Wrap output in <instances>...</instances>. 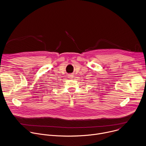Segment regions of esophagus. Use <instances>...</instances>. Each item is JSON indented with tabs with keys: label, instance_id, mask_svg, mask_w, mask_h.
Wrapping results in <instances>:
<instances>
[{
	"label": "esophagus",
	"instance_id": "34e87169",
	"mask_svg": "<svg viewBox=\"0 0 146 146\" xmlns=\"http://www.w3.org/2000/svg\"><path fill=\"white\" fill-rule=\"evenodd\" d=\"M69 78H72V77H73V76H72V74H70V75H69Z\"/></svg>",
	"mask_w": 146,
	"mask_h": 146
}]
</instances>
